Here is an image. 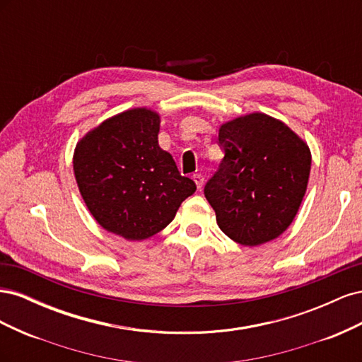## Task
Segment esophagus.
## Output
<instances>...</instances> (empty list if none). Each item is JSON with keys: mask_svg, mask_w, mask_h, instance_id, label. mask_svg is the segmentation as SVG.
Instances as JSON below:
<instances>
[{"mask_svg": "<svg viewBox=\"0 0 362 362\" xmlns=\"http://www.w3.org/2000/svg\"><path fill=\"white\" fill-rule=\"evenodd\" d=\"M192 178H193V181H194V184H196V187L201 189L202 185H204V177H202V175H201V173H193Z\"/></svg>", "mask_w": 362, "mask_h": 362, "instance_id": "1", "label": "esophagus"}]
</instances>
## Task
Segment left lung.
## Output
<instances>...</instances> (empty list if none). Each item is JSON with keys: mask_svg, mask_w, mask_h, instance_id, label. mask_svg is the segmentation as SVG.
Listing matches in <instances>:
<instances>
[{"mask_svg": "<svg viewBox=\"0 0 362 362\" xmlns=\"http://www.w3.org/2000/svg\"><path fill=\"white\" fill-rule=\"evenodd\" d=\"M218 146L225 157L204 189L218 228L243 246L279 237L305 196L310 148L286 124L264 113L223 124Z\"/></svg>", "mask_w": 362, "mask_h": 362, "instance_id": "1", "label": "left lung"}]
</instances>
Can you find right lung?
<instances>
[{
    "label": "right lung",
    "instance_id": "right-lung-1",
    "mask_svg": "<svg viewBox=\"0 0 362 362\" xmlns=\"http://www.w3.org/2000/svg\"><path fill=\"white\" fill-rule=\"evenodd\" d=\"M160 116L133 108L83 137L74 172L89 211L108 233L145 240L166 228L194 182L158 146Z\"/></svg>",
    "mask_w": 362,
    "mask_h": 362
}]
</instances>
